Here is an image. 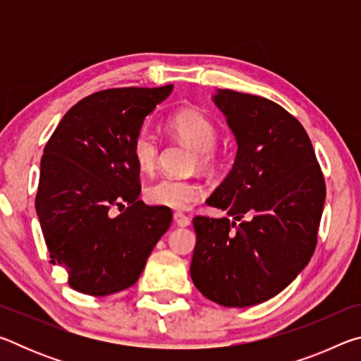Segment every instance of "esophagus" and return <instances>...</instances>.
<instances>
[{"label":"esophagus","instance_id":"1","mask_svg":"<svg viewBox=\"0 0 361 361\" xmlns=\"http://www.w3.org/2000/svg\"><path fill=\"white\" fill-rule=\"evenodd\" d=\"M173 221L178 226H188L189 223H191V218L186 216L185 213H181V212H175L173 213Z\"/></svg>","mask_w":361,"mask_h":361}]
</instances>
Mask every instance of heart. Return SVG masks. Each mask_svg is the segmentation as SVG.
<instances>
[{"instance_id":"b5f03b06","label":"heart","mask_w":361,"mask_h":361,"mask_svg":"<svg viewBox=\"0 0 361 361\" xmlns=\"http://www.w3.org/2000/svg\"><path fill=\"white\" fill-rule=\"evenodd\" d=\"M169 129L183 143L197 152L200 167H210L215 161L218 129L209 116L194 108H185L169 119ZM132 156L140 172L149 173L159 159L157 137L148 127H142L133 137ZM145 200L156 207L185 210L204 195V186L195 180H178L164 176L145 188Z\"/></svg>"}]
</instances>
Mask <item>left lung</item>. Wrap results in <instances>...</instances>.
I'll list each match as a JSON object with an SVG mask.
<instances>
[{
    "mask_svg": "<svg viewBox=\"0 0 361 361\" xmlns=\"http://www.w3.org/2000/svg\"><path fill=\"white\" fill-rule=\"evenodd\" d=\"M213 100L239 148L207 204L232 219H192L191 279L210 301L248 307L279 295L307 266L326 186L307 132L285 108L229 89Z\"/></svg>",
    "mask_w": 361,
    "mask_h": 361,
    "instance_id": "obj_1",
    "label": "left lung"
}]
</instances>
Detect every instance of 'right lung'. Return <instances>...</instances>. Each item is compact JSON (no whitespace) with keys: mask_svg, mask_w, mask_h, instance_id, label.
I'll return each instance as SVG.
<instances>
[{"mask_svg":"<svg viewBox=\"0 0 361 361\" xmlns=\"http://www.w3.org/2000/svg\"><path fill=\"white\" fill-rule=\"evenodd\" d=\"M172 87H118L85 97L44 146L36 213L51 262L65 267L73 290L106 296L129 288L170 228V209L138 199L132 142ZM114 208L121 212L116 217Z\"/></svg>","mask_w":361,"mask_h":361,"instance_id":"add662e5","label":"right lung"}]
</instances>
